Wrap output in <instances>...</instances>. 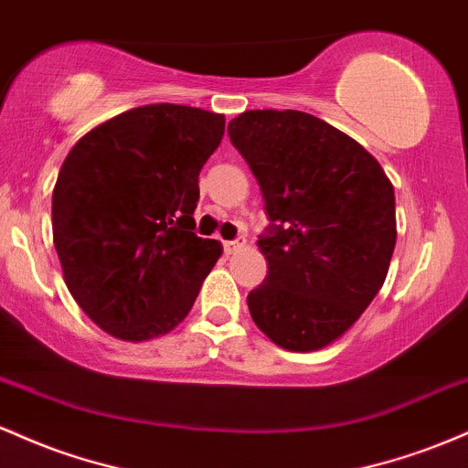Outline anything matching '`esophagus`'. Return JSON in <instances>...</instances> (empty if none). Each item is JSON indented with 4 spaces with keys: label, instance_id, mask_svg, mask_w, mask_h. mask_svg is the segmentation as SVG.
Returning <instances> with one entry per match:
<instances>
[{
    "label": "esophagus",
    "instance_id": "1",
    "mask_svg": "<svg viewBox=\"0 0 468 468\" xmlns=\"http://www.w3.org/2000/svg\"><path fill=\"white\" fill-rule=\"evenodd\" d=\"M243 245H245L243 236H239V239H236V240H225V243H223L225 254H234V251H239L240 248H243Z\"/></svg>",
    "mask_w": 468,
    "mask_h": 468
}]
</instances>
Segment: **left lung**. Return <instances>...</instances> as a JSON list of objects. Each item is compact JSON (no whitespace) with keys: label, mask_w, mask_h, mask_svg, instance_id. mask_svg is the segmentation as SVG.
Here are the masks:
<instances>
[{"label":"left lung","mask_w":468,"mask_h":468,"mask_svg":"<svg viewBox=\"0 0 468 468\" xmlns=\"http://www.w3.org/2000/svg\"><path fill=\"white\" fill-rule=\"evenodd\" d=\"M229 139L259 181L270 232L251 320L287 351L343 338L385 282L396 248V197L356 139L301 110H248Z\"/></svg>","instance_id":"1"}]
</instances>
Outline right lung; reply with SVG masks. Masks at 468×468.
<instances>
[{
	"mask_svg": "<svg viewBox=\"0 0 468 468\" xmlns=\"http://www.w3.org/2000/svg\"><path fill=\"white\" fill-rule=\"evenodd\" d=\"M225 117L150 103L103 121L72 145L52 190V240L68 292L128 343L170 334L223 254L194 229L198 172Z\"/></svg>",
	"mask_w": 468,
	"mask_h": 468,
	"instance_id": "right-lung-1",
	"label": "right lung"
}]
</instances>
